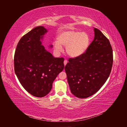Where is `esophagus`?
Listing matches in <instances>:
<instances>
[{"mask_svg": "<svg viewBox=\"0 0 127 127\" xmlns=\"http://www.w3.org/2000/svg\"><path fill=\"white\" fill-rule=\"evenodd\" d=\"M67 63H68V61H67V60L65 59V60H64V66H66V64H67Z\"/></svg>", "mask_w": 127, "mask_h": 127, "instance_id": "obj_1", "label": "esophagus"}]
</instances>
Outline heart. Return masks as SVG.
<instances>
[{
    "label": "heart",
    "mask_w": 127,
    "mask_h": 127,
    "mask_svg": "<svg viewBox=\"0 0 127 127\" xmlns=\"http://www.w3.org/2000/svg\"><path fill=\"white\" fill-rule=\"evenodd\" d=\"M90 41V36L86 32L70 30L61 32L58 36V41H55L53 45L57 52L62 51L61 45L66 47L67 54L72 57H76L86 51Z\"/></svg>",
    "instance_id": "b5f03b06"
}]
</instances>
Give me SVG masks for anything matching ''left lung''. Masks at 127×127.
Listing matches in <instances>:
<instances>
[{
  "label": "left lung",
  "mask_w": 127,
  "mask_h": 127,
  "mask_svg": "<svg viewBox=\"0 0 127 127\" xmlns=\"http://www.w3.org/2000/svg\"><path fill=\"white\" fill-rule=\"evenodd\" d=\"M93 41L83 54L70 58L64 67L71 93L85 98L93 95L105 83L113 64V51L108 39L94 28Z\"/></svg>",
  "instance_id": "1"
}]
</instances>
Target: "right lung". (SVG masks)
Masks as SVG:
<instances>
[{
  "mask_svg": "<svg viewBox=\"0 0 127 127\" xmlns=\"http://www.w3.org/2000/svg\"><path fill=\"white\" fill-rule=\"evenodd\" d=\"M47 32L40 26L25 34L14 55V70L18 80L27 92L37 97L51 91L53 81L64 68L63 58H55L41 45L40 40Z\"/></svg>",
  "mask_w": 127,
  "mask_h": 127,
  "instance_id": "obj_1",
  "label": "right lung"
}]
</instances>
